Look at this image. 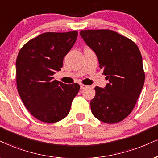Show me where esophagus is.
<instances>
[{
    "label": "esophagus",
    "mask_w": 158,
    "mask_h": 158,
    "mask_svg": "<svg viewBox=\"0 0 158 158\" xmlns=\"http://www.w3.org/2000/svg\"><path fill=\"white\" fill-rule=\"evenodd\" d=\"M87 87H88V85L83 84V83H81V89H84L85 88H87Z\"/></svg>",
    "instance_id": "esophagus-1"
}]
</instances>
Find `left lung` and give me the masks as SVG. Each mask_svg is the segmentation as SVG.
Returning <instances> with one entry per match:
<instances>
[{
    "mask_svg": "<svg viewBox=\"0 0 158 158\" xmlns=\"http://www.w3.org/2000/svg\"><path fill=\"white\" fill-rule=\"evenodd\" d=\"M95 52L109 83L96 86L91 100V112L107 124L122 122L135 107L145 81L141 52L133 41L108 29L80 32Z\"/></svg>",
    "mask_w": 158,
    "mask_h": 158,
    "instance_id": "obj_1",
    "label": "left lung"
}]
</instances>
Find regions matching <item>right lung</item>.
Returning <instances> with one entry per match:
<instances>
[{"mask_svg": "<svg viewBox=\"0 0 158 158\" xmlns=\"http://www.w3.org/2000/svg\"><path fill=\"white\" fill-rule=\"evenodd\" d=\"M77 36V31L44 33L29 40L19 51L17 91L28 111L41 122L54 123L65 118L80 90L77 83L68 85L53 79Z\"/></svg>", "mask_w": 158, "mask_h": 158, "instance_id": "add662e5", "label": "right lung"}]
</instances>
